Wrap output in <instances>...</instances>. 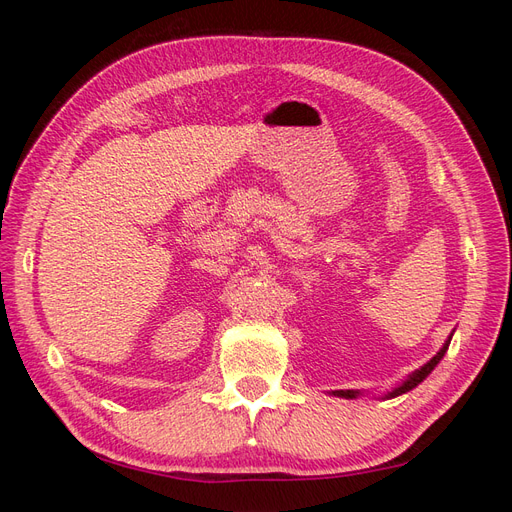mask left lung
<instances>
[{
    "label": "left lung",
    "instance_id": "8db88e82",
    "mask_svg": "<svg viewBox=\"0 0 512 512\" xmlns=\"http://www.w3.org/2000/svg\"><path fill=\"white\" fill-rule=\"evenodd\" d=\"M453 333H455V331H453ZM453 333L448 335L444 346H442L436 354H433L431 359H429L423 367L414 369L408 378H404L399 384H395L391 391H386L384 395H380V399H393V397H399V395H404V393L416 389V386L421 384V382L431 374V371L436 369V365L444 359V354H446V350H448V344H451V339H453ZM329 395H333V397H344V399H356V397H361L363 393H361V391H354V389H346V391H329Z\"/></svg>",
    "mask_w": 512,
    "mask_h": 512
}]
</instances>
